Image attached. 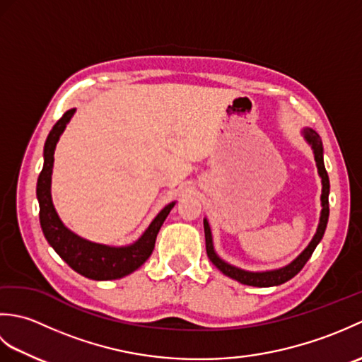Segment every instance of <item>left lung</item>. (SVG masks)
Returning <instances> with one entry per match:
<instances>
[{
	"label": "left lung",
	"instance_id": "8db88e82",
	"mask_svg": "<svg viewBox=\"0 0 362 362\" xmlns=\"http://www.w3.org/2000/svg\"><path fill=\"white\" fill-rule=\"evenodd\" d=\"M302 134L305 136V140L308 141V144H311L313 152H314V160H316L317 171H319V175L322 179V196H320L322 211H320V219H319V227H317L316 235L313 236V240L308 244V247H306L302 253H300V255L294 261H292V263H289L288 266H284V267L275 269V271H266V272H249V271H244V269L228 264V263H226L224 259H221L218 257V253L214 252L210 224H209V221L204 219L205 247H206V255H209L210 261L219 269L222 274L230 276V279L243 283V284H247V286H258V288L279 286V284L291 280L292 276H296L300 271H302L303 266L306 264V261L311 258L314 249L317 247V244L320 243L322 236H324V233H325L327 222H328V216H329V206H328L329 179H328L327 169H325V165H324V148H322V140H320V136H319L316 130L306 127V129H303Z\"/></svg>",
	"mask_w": 362,
	"mask_h": 362
}]
</instances>
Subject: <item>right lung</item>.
<instances>
[{"mask_svg": "<svg viewBox=\"0 0 362 362\" xmlns=\"http://www.w3.org/2000/svg\"><path fill=\"white\" fill-rule=\"evenodd\" d=\"M76 109L64 113L46 138L43 149V169L37 180V199L40 205V226L46 241L57 252V255L70 266L73 271L91 280H117L136 271L146 259L151 257L156 245V238L160 227L175 202L168 204L146 228V232L138 240L124 247H112V245L91 243L73 233L64 226L59 214L54 209L51 199V174L54 165V151L60 135L70 122Z\"/></svg>", "mask_w": 362, "mask_h": 362, "instance_id": "1", "label": "right lung"}]
</instances>
